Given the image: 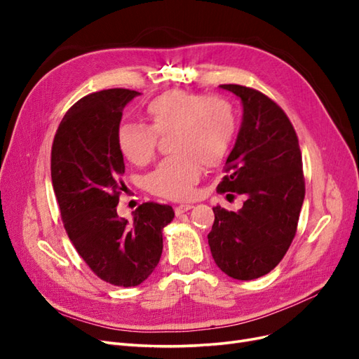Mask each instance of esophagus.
<instances>
[{"label": "esophagus", "instance_id": "esophagus-1", "mask_svg": "<svg viewBox=\"0 0 359 359\" xmlns=\"http://www.w3.org/2000/svg\"><path fill=\"white\" fill-rule=\"evenodd\" d=\"M191 208H193V205H191V203H182V205H178V206H175V214H177V215H180V214L186 212V211H189V210H191Z\"/></svg>", "mask_w": 359, "mask_h": 359}]
</instances>
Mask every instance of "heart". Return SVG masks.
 Wrapping results in <instances>:
<instances>
[{
    "instance_id": "1",
    "label": "heart",
    "mask_w": 359,
    "mask_h": 359,
    "mask_svg": "<svg viewBox=\"0 0 359 359\" xmlns=\"http://www.w3.org/2000/svg\"><path fill=\"white\" fill-rule=\"evenodd\" d=\"M147 124H121L116 147L136 166L154 157L158 136H169L172 154L144 180L145 189L160 198L186 199L201 177L202 166H219L236 135L233 104L222 95L170 90L147 106Z\"/></svg>"
}]
</instances>
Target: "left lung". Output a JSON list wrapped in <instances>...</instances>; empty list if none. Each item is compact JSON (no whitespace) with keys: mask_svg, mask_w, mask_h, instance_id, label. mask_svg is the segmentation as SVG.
Segmentation results:
<instances>
[{"mask_svg":"<svg viewBox=\"0 0 359 359\" xmlns=\"http://www.w3.org/2000/svg\"><path fill=\"white\" fill-rule=\"evenodd\" d=\"M220 86L240 97L244 115L217 193L245 201L236 212L214 206L208 244L224 274L253 280L274 269L295 238L306 196L302 157L295 128L274 100L250 86Z\"/></svg>","mask_w":359,"mask_h":359,"instance_id":"1","label":"left lung"}]
</instances>
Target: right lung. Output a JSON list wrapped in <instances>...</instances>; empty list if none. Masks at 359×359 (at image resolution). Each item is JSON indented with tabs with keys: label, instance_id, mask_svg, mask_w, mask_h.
I'll list each match as a JSON object with an SVG mask.
<instances>
[{
	"label": "right lung",
	"instance_id": "1",
	"mask_svg": "<svg viewBox=\"0 0 359 359\" xmlns=\"http://www.w3.org/2000/svg\"><path fill=\"white\" fill-rule=\"evenodd\" d=\"M137 91L111 88L76 102L53 137L50 177L61 220L76 252L106 283L132 287L157 266L163 227L173 219L170 205L145 202L133 222L119 219L124 182L116 130L126 104Z\"/></svg>",
	"mask_w": 359,
	"mask_h": 359
}]
</instances>
